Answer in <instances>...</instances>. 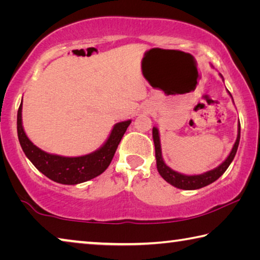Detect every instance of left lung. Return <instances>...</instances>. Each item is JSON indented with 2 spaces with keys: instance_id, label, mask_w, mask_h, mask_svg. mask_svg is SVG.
<instances>
[{
  "instance_id": "obj_1",
  "label": "left lung",
  "mask_w": 260,
  "mask_h": 260,
  "mask_svg": "<svg viewBox=\"0 0 260 260\" xmlns=\"http://www.w3.org/2000/svg\"><path fill=\"white\" fill-rule=\"evenodd\" d=\"M220 77L222 78L221 74H220ZM228 94H230V96L233 100V96L230 91H228ZM233 102H234V101H233ZM240 136H241V125L239 121V124H237V138L234 146L232 148V151L230 152V155L227 156L226 159L223 160L219 166L215 167V169L208 171V172L197 174V175H187V174L177 172V171L172 170L170 166H167L165 164V161L162 159V156H161L159 131H158L157 127H153L152 139H153V143H155L156 162H157L158 172H159L161 178L164 179L166 182H169L170 184H172V186L177 187L179 189H183V190H195V189L203 188L205 186H208V184L214 182L215 180H218L223 173H225V171L228 169V166L231 165V162L233 161V159H234V157L236 155L237 148H239V143H240Z\"/></svg>"
}]
</instances>
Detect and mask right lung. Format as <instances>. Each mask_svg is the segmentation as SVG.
<instances>
[{
	"label": "right lung",
	"instance_id": "add662e5",
	"mask_svg": "<svg viewBox=\"0 0 260 260\" xmlns=\"http://www.w3.org/2000/svg\"><path fill=\"white\" fill-rule=\"evenodd\" d=\"M21 111H23V101L17 113V133H18L21 149L30 162L42 174L52 181L61 184L82 183L102 174L111 162L118 144L120 143L127 127L132 122L131 119L117 122L107 141L98 150L79 157H65L46 152L35 146L24 131Z\"/></svg>",
	"mask_w": 260,
	"mask_h": 260
}]
</instances>
